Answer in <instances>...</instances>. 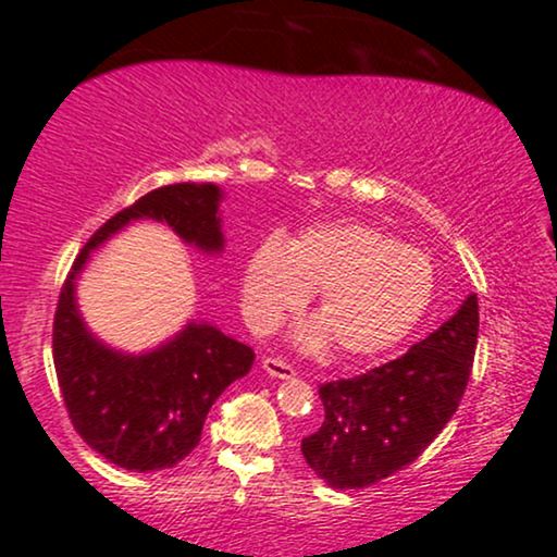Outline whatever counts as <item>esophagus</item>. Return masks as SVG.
I'll return each mask as SVG.
<instances>
[{
    "instance_id": "esophagus-1",
    "label": "esophagus",
    "mask_w": 557,
    "mask_h": 557,
    "mask_svg": "<svg viewBox=\"0 0 557 557\" xmlns=\"http://www.w3.org/2000/svg\"><path fill=\"white\" fill-rule=\"evenodd\" d=\"M261 367H264L267 374L277 376V380H290V376H296V369H293L290 363H285L283 359H272V356H267V359L261 361Z\"/></svg>"
}]
</instances>
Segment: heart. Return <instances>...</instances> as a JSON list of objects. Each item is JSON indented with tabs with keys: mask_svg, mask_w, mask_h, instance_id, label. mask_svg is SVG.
I'll return each instance as SVG.
<instances>
[{
	"mask_svg": "<svg viewBox=\"0 0 557 557\" xmlns=\"http://www.w3.org/2000/svg\"><path fill=\"white\" fill-rule=\"evenodd\" d=\"M317 293L319 324L298 341L319 348L327 335L345 356H376L398 345L424 317L434 293L432 261L359 220L311 225L285 246L264 240L243 267V309L267 330Z\"/></svg>",
	"mask_w": 557,
	"mask_h": 557,
	"instance_id": "1",
	"label": "heart"
}]
</instances>
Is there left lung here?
Returning <instances> with one entry per match:
<instances>
[{"label":"left lung","instance_id":"1","mask_svg":"<svg viewBox=\"0 0 557 557\" xmlns=\"http://www.w3.org/2000/svg\"><path fill=\"white\" fill-rule=\"evenodd\" d=\"M476 335L479 304L469 296L400 359L324 382V421L300 443L306 463L330 487L361 490L417 461L463 398Z\"/></svg>","mask_w":557,"mask_h":557}]
</instances>
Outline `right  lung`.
<instances>
[{
	"label": "right lung",
	"mask_w": 557,
	"mask_h": 557,
	"mask_svg": "<svg viewBox=\"0 0 557 557\" xmlns=\"http://www.w3.org/2000/svg\"><path fill=\"white\" fill-rule=\"evenodd\" d=\"M220 188L212 183L162 185L107 220L81 248L54 314L52 350L67 417L83 443L120 469H172L198 445L209 408L248 374L253 350L212 324L188 322L151 354L127 356L86 330L75 306V277L88 253L133 220H157L203 253L225 246Z\"/></svg>",
	"instance_id": "obj_1"
}]
</instances>
